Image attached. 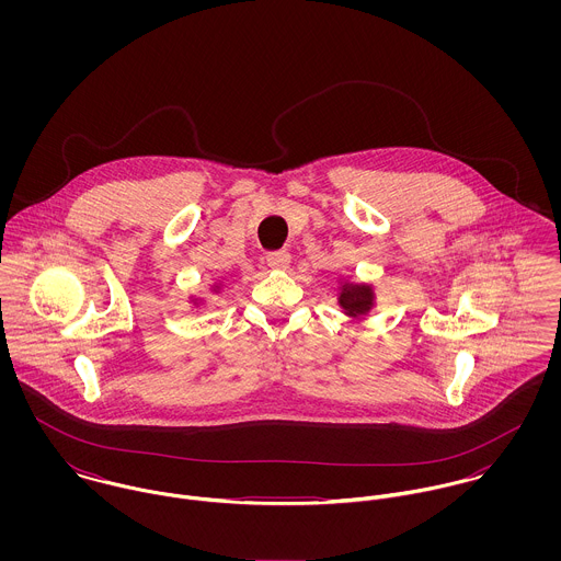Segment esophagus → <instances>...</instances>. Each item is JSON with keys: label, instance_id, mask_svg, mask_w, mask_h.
<instances>
[{"label": "esophagus", "instance_id": "esophagus-1", "mask_svg": "<svg viewBox=\"0 0 561 561\" xmlns=\"http://www.w3.org/2000/svg\"><path fill=\"white\" fill-rule=\"evenodd\" d=\"M267 265L272 270H287L291 265V254L287 250H278V252H270L267 254Z\"/></svg>", "mask_w": 561, "mask_h": 561}]
</instances>
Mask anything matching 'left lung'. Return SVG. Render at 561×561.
Returning a JSON list of instances; mask_svg holds the SVG:
<instances>
[{
	"mask_svg": "<svg viewBox=\"0 0 561 561\" xmlns=\"http://www.w3.org/2000/svg\"><path fill=\"white\" fill-rule=\"evenodd\" d=\"M336 305L350 320H363L376 307V287L371 283H358L347 276L336 280Z\"/></svg>",
	"mask_w": 561,
	"mask_h": 561,
	"instance_id": "8db88e82",
	"label": "left lung"
}]
</instances>
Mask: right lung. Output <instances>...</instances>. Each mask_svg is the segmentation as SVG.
Segmentation results:
<instances>
[{
  "mask_svg": "<svg viewBox=\"0 0 561 561\" xmlns=\"http://www.w3.org/2000/svg\"><path fill=\"white\" fill-rule=\"evenodd\" d=\"M222 289H225V280H214V283L209 285L207 294H192V296L187 298V302H190L194 309H203V307H207V296H220Z\"/></svg>",
  "mask_w": 561,
  "mask_h": 561,
  "instance_id": "obj_1",
  "label": "right lung"
}]
</instances>
